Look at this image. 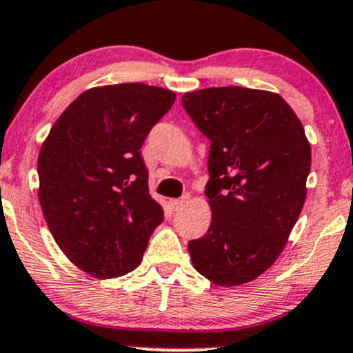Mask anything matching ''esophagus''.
I'll return each instance as SVG.
<instances>
[{
  "mask_svg": "<svg viewBox=\"0 0 353 353\" xmlns=\"http://www.w3.org/2000/svg\"><path fill=\"white\" fill-rule=\"evenodd\" d=\"M188 200H190V196L188 195L181 196V199H173V200H170V207H172L173 210H180L185 203H188Z\"/></svg>",
  "mask_w": 353,
  "mask_h": 353,
  "instance_id": "obj_1",
  "label": "esophagus"
}]
</instances>
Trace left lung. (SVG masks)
<instances>
[{"label":"left lung","instance_id":"8db88e82","mask_svg":"<svg viewBox=\"0 0 353 353\" xmlns=\"http://www.w3.org/2000/svg\"><path fill=\"white\" fill-rule=\"evenodd\" d=\"M210 139L207 234L188 242L196 271L217 286L245 284L274 264L306 199L312 148L279 94L208 87L181 97Z\"/></svg>","mask_w":353,"mask_h":353}]
</instances>
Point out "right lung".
Here are the masks:
<instances>
[{"label":"right lung","instance_id":"1","mask_svg":"<svg viewBox=\"0 0 353 353\" xmlns=\"http://www.w3.org/2000/svg\"><path fill=\"white\" fill-rule=\"evenodd\" d=\"M175 97L139 82L92 87L70 102L41 145L43 217L70 263L94 278L138 268L163 222L139 150Z\"/></svg>","mask_w":353,"mask_h":353}]
</instances>
